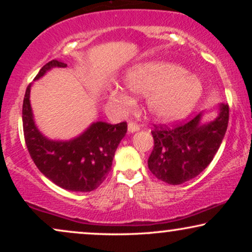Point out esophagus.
I'll list each match as a JSON object with an SVG mask.
<instances>
[{"instance_id":"34e87169","label":"esophagus","mask_w":252,"mask_h":252,"mask_svg":"<svg viewBox=\"0 0 252 252\" xmlns=\"http://www.w3.org/2000/svg\"><path fill=\"white\" fill-rule=\"evenodd\" d=\"M139 129H140V127H139V125H137V124L132 123V122L128 123V132L129 133H135Z\"/></svg>"}]
</instances>
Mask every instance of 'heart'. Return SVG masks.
I'll use <instances>...</instances> for the list:
<instances>
[{
    "label": "heart",
    "mask_w": 252,
    "mask_h": 252,
    "mask_svg": "<svg viewBox=\"0 0 252 252\" xmlns=\"http://www.w3.org/2000/svg\"><path fill=\"white\" fill-rule=\"evenodd\" d=\"M125 85L134 94L148 96V111L163 122L185 118L202 95L198 78L188 74L187 70L179 65L164 62L134 65L126 72ZM111 94L124 105L134 104V98L122 88H115Z\"/></svg>",
    "instance_id": "heart-1"
}]
</instances>
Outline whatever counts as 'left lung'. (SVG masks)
Masks as SVG:
<instances>
[{
	"mask_svg": "<svg viewBox=\"0 0 252 252\" xmlns=\"http://www.w3.org/2000/svg\"><path fill=\"white\" fill-rule=\"evenodd\" d=\"M203 112L186 124L155 125L154 150L148 167L159 180L181 185L197 177L211 163L228 126V104L218 106L212 122H202Z\"/></svg>",
	"mask_w": 252,
	"mask_h": 252,
	"instance_id": "obj_1",
	"label": "left lung"
}]
</instances>
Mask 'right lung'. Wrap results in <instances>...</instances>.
Here are the masks:
<instances>
[{"label": "right lung", "instance_id": "add662e5", "mask_svg": "<svg viewBox=\"0 0 252 252\" xmlns=\"http://www.w3.org/2000/svg\"><path fill=\"white\" fill-rule=\"evenodd\" d=\"M51 61L41 68L34 80L54 67H66ZM32 84L23 102V128L29 153L41 173L58 187L71 191H92L105 180L112 166L117 147L127 132L126 122L111 125L93 123L84 133L68 141L50 140L35 125L31 106Z\"/></svg>", "mask_w": 252, "mask_h": 252}]
</instances>
